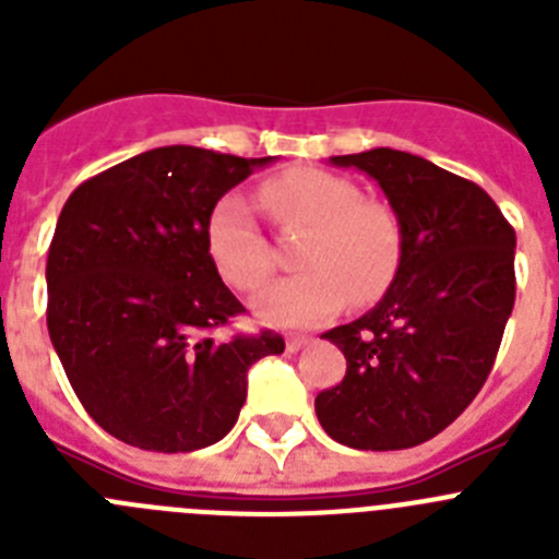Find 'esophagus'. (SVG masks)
Listing matches in <instances>:
<instances>
[{
    "mask_svg": "<svg viewBox=\"0 0 559 559\" xmlns=\"http://www.w3.org/2000/svg\"><path fill=\"white\" fill-rule=\"evenodd\" d=\"M310 338L308 335H288V341H285V347H288V353H299L302 347H308Z\"/></svg>",
    "mask_w": 559,
    "mask_h": 559,
    "instance_id": "esophagus-1",
    "label": "esophagus"
}]
</instances>
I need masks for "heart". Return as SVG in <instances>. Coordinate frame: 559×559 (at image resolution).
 <instances>
[{"label":"heart","mask_w":559,"mask_h":559,"mask_svg":"<svg viewBox=\"0 0 559 559\" xmlns=\"http://www.w3.org/2000/svg\"><path fill=\"white\" fill-rule=\"evenodd\" d=\"M260 204L276 226L302 229L296 271L271 285L254 302L260 319L276 328H310L333 319L347 299L372 302L394 280L403 257V226L383 201L360 199L355 181L294 167L260 190ZM206 251L237 290L263 288L274 271L265 235L243 195L226 192L206 215Z\"/></svg>","instance_id":"1"}]
</instances>
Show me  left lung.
Listing matches in <instances>:
<instances>
[{
	"instance_id": "8db88e82",
	"label": "left lung",
	"mask_w": 559,
	"mask_h": 559,
	"mask_svg": "<svg viewBox=\"0 0 559 559\" xmlns=\"http://www.w3.org/2000/svg\"><path fill=\"white\" fill-rule=\"evenodd\" d=\"M386 192L403 226L392 285L360 319L328 330L347 358L316 397L324 431L358 451H403L445 431L496 364L515 305V229L478 185L392 147L333 156Z\"/></svg>"
}]
</instances>
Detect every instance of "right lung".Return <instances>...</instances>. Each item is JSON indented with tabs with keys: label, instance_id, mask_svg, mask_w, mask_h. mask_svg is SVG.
I'll use <instances>...</instances> for the list:
<instances>
[{
	"label": "right lung",
	"instance_id": "1",
	"mask_svg": "<svg viewBox=\"0 0 559 559\" xmlns=\"http://www.w3.org/2000/svg\"><path fill=\"white\" fill-rule=\"evenodd\" d=\"M269 162L153 147L63 204L47 254L49 338L88 417L126 445H215L243 408L251 364L285 349L274 330L212 335L246 308L206 251V215Z\"/></svg>",
	"mask_w": 559,
	"mask_h": 559
}]
</instances>
